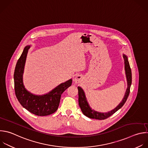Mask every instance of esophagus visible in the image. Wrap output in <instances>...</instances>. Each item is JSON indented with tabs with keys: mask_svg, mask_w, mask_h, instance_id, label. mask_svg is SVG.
Here are the masks:
<instances>
[{
	"mask_svg": "<svg viewBox=\"0 0 148 148\" xmlns=\"http://www.w3.org/2000/svg\"><path fill=\"white\" fill-rule=\"evenodd\" d=\"M82 77L81 75H77L75 78H74V82L76 83V84H78V83H79L80 82H81L82 81Z\"/></svg>",
	"mask_w": 148,
	"mask_h": 148,
	"instance_id": "obj_1",
	"label": "esophagus"
}]
</instances>
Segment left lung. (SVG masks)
Returning <instances> with one entry per match:
<instances>
[{"label":"left lung","instance_id":"obj_1","mask_svg":"<svg viewBox=\"0 0 148 148\" xmlns=\"http://www.w3.org/2000/svg\"><path fill=\"white\" fill-rule=\"evenodd\" d=\"M123 56L124 60V69H125V72L126 75L127 81V88L123 100L117 105V106H116L114 109L106 113L99 112L92 109L90 107L87 101L85 92L84 91V90L81 87L78 86L79 106L81 109L82 113L86 117L90 119H97V120H105L109 117L114 113H116L118 110H119L121 108H122V106L125 103L130 92V87L132 83V73H131V70L130 66L127 56L125 54H123Z\"/></svg>","mask_w":148,"mask_h":148}]
</instances>
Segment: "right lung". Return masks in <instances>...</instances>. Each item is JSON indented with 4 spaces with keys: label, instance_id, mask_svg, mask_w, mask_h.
<instances>
[{
    "label": "right lung",
    "instance_id": "1",
    "mask_svg": "<svg viewBox=\"0 0 148 148\" xmlns=\"http://www.w3.org/2000/svg\"><path fill=\"white\" fill-rule=\"evenodd\" d=\"M31 45L26 46L18 60L14 73L16 96L21 106L34 114L45 116L55 113L59 106L61 95L71 85L72 79L60 84L44 95H35L29 92L23 83V73L26 58Z\"/></svg>",
    "mask_w": 148,
    "mask_h": 148
}]
</instances>
